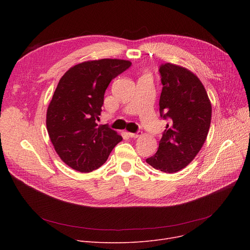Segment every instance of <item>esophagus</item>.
Here are the masks:
<instances>
[{
	"label": "esophagus",
	"instance_id": "34e87169",
	"mask_svg": "<svg viewBox=\"0 0 250 250\" xmlns=\"http://www.w3.org/2000/svg\"><path fill=\"white\" fill-rule=\"evenodd\" d=\"M127 135H128V137H130V138H138V137H140V136L142 135V132H137V133H127Z\"/></svg>",
	"mask_w": 250,
	"mask_h": 250
}]
</instances>
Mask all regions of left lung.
Listing matches in <instances>:
<instances>
[{"instance_id": "left-lung-1", "label": "left lung", "mask_w": 250, "mask_h": 250, "mask_svg": "<svg viewBox=\"0 0 250 250\" xmlns=\"http://www.w3.org/2000/svg\"><path fill=\"white\" fill-rule=\"evenodd\" d=\"M163 85L160 115L169 120L158 151L146 162L157 170L174 173L187 167L200 152L212 118L207 91L189 70L170 62L159 68Z\"/></svg>"}]
</instances>
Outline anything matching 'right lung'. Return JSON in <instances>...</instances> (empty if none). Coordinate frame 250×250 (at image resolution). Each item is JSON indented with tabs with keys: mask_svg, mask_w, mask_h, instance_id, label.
<instances>
[{
	"mask_svg": "<svg viewBox=\"0 0 250 250\" xmlns=\"http://www.w3.org/2000/svg\"><path fill=\"white\" fill-rule=\"evenodd\" d=\"M132 62L102 59L78 63L64 73L46 112V127L60 158L80 172L107 160L123 138L107 125H98L105 90Z\"/></svg>",
	"mask_w": 250,
	"mask_h": 250,
	"instance_id": "right-lung-1",
	"label": "right lung"
}]
</instances>
